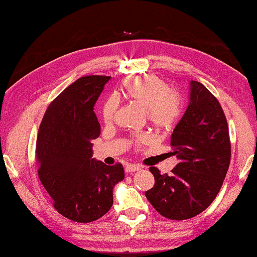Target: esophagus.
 <instances>
[{"label":"esophagus","instance_id":"34e87169","mask_svg":"<svg viewBox=\"0 0 257 257\" xmlns=\"http://www.w3.org/2000/svg\"><path fill=\"white\" fill-rule=\"evenodd\" d=\"M139 170H141V166H139V164H126V167H125V172L127 173L135 172Z\"/></svg>","mask_w":257,"mask_h":257}]
</instances>
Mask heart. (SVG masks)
I'll return each mask as SVG.
<instances>
[{
	"instance_id": "heart-1",
	"label": "heart",
	"mask_w": 257,
	"mask_h": 257,
	"mask_svg": "<svg viewBox=\"0 0 257 257\" xmlns=\"http://www.w3.org/2000/svg\"><path fill=\"white\" fill-rule=\"evenodd\" d=\"M125 97L133 104L145 109L150 122L158 128H169L176 123L180 115V101L178 95L169 89L168 84L157 76L148 75L135 77L123 85ZM119 107V100L110 96L105 100L101 115L105 123H112ZM150 137L140 134L135 138V145L148 143Z\"/></svg>"
}]
</instances>
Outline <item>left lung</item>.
<instances>
[{
    "label": "left lung",
    "instance_id": "obj_1",
    "mask_svg": "<svg viewBox=\"0 0 257 257\" xmlns=\"http://www.w3.org/2000/svg\"><path fill=\"white\" fill-rule=\"evenodd\" d=\"M172 173L150 168L154 186L145 197L160 215L172 220L192 218L218 195L230 163L228 124L219 101L199 81H190V100L171 135Z\"/></svg>",
    "mask_w": 257,
    "mask_h": 257
}]
</instances>
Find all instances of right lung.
Masks as SVG:
<instances>
[{
	"label": "right lung",
	"instance_id": "right-lung-1",
	"mask_svg": "<svg viewBox=\"0 0 257 257\" xmlns=\"http://www.w3.org/2000/svg\"><path fill=\"white\" fill-rule=\"evenodd\" d=\"M109 76H85L51 101L39 127L38 176L66 218L90 222L113 205V188L124 179L120 163L93 159L91 141L100 134L94 105Z\"/></svg>",
	"mask_w": 257,
	"mask_h": 257
}]
</instances>
